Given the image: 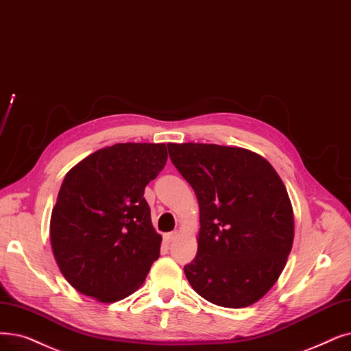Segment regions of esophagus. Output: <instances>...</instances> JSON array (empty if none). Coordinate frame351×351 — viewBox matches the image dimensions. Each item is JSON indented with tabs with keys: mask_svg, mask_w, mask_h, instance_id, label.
<instances>
[{
	"mask_svg": "<svg viewBox=\"0 0 351 351\" xmlns=\"http://www.w3.org/2000/svg\"><path fill=\"white\" fill-rule=\"evenodd\" d=\"M165 241L169 243V242H173L176 238H178V231H173V232H169V234H166L165 237Z\"/></svg>",
	"mask_w": 351,
	"mask_h": 351,
	"instance_id": "1",
	"label": "esophagus"
}]
</instances>
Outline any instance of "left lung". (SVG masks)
Instances as JSON below:
<instances>
[{"label": "left lung", "mask_w": 351, "mask_h": 351, "mask_svg": "<svg viewBox=\"0 0 351 351\" xmlns=\"http://www.w3.org/2000/svg\"><path fill=\"white\" fill-rule=\"evenodd\" d=\"M167 149L199 204L197 252L184 268L189 284L217 306H251L277 282L293 248L294 213L281 178L248 149Z\"/></svg>", "instance_id": "left-lung-1"}]
</instances>
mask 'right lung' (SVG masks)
Wrapping results in <instances>:
<instances>
[{
	"label": "right lung",
	"instance_id": "obj_1",
	"mask_svg": "<svg viewBox=\"0 0 351 351\" xmlns=\"http://www.w3.org/2000/svg\"><path fill=\"white\" fill-rule=\"evenodd\" d=\"M166 160L165 143H117L67 172L50 241L60 271L79 293L114 302L143 284L162 242L143 193Z\"/></svg>",
	"mask_w": 351,
	"mask_h": 351
}]
</instances>
